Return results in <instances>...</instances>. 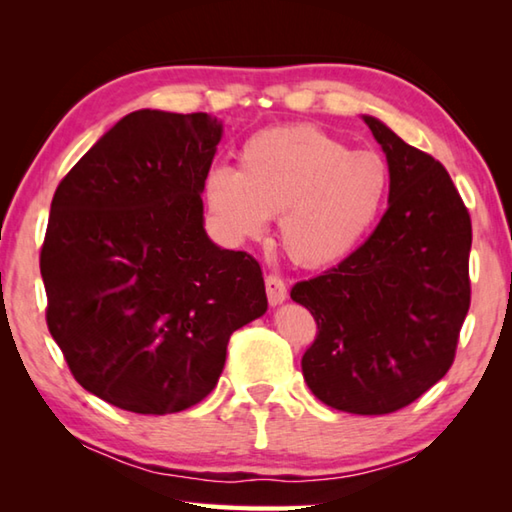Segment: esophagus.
I'll return each mask as SVG.
<instances>
[{"label":"esophagus","mask_w":512,"mask_h":512,"mask_svg":"<svg viewBox=\"0 0 512 512\" xmlns=\"http://www.w3.org/2000/svg\"><path fill=\"white\" fill-rule=\"evenodd\" d=\"M266 296L271 305H282L284 300H287V284L280 275H266Z\"/></svg>","instance_id":"obj_1"}]
</instances>
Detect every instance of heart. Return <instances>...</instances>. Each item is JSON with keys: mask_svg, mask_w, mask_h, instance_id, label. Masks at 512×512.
Masks as SVG:
<instances>
[{"mask_svg": "<svg viewBox=\"0 0 512 512\" xmlns=\"http://www.w3.org/2000/svg\"><path fill=\"white\" fill-rule=\"evenodd\" d=\"M393 176L377 151H352L318 126L268 128L246 140L239 169L214 164L203 194L235 241L259 239L280 214V241L293 262L325 268L352 255L375 228Z\"/></svg>", "mask_w": 512, "mask_h": 512, "instance_id": "heart-1", "label": "heart"}]
</instances>
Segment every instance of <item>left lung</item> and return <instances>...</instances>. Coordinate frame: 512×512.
Returning a JSON list of instances; mask_svg holds the SVG:
<instances>
[{"instance_id": "left-lung-1", "label": "left lung", "mask_w": 512, "mask_h": 512, "mask_svg": "<svg viewBox=\"0 0 512 512\" xmlns=\"http://www.w3.org/2000/svg\"><path fill=\"white\" fill-rule=\"evenodd\" d=\"M393 185L377 228L339 266L302 280L291 298L318 332L302 375L320 402L386 415L447 375L470 309L472 221L447 169L363 117Z\"/></svg>"}]
</instances>
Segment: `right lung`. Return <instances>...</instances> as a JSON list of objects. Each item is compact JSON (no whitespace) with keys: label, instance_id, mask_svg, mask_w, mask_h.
Masks as SVG:
<instances>
[{"label":"right lung","instance_id":"1","mask_svg":"<svg viewBox=\"0 0 512 512\" xmlns=\"http://www.w3.org/2000/svg\"><path fill=\"white\" fill-rule=\"evenodd\" d=\"M223 128L207 112L119 119L51 201L40 273L74 379L142 415L212 393L235 329L266 311L259 262L212 244L203 180Z\"/></svg>","mask_w":512,"mask_h":512}]
</instances>
